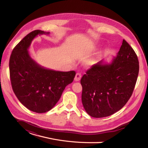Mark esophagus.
Instances as JSON below:
<instances>
[{
  "label": "esophagus",
  "mask_w": 148,
  "mask_h": 148,
  "mask_svg": "<svg viewBox=\"0 0 148 148\" xmlns=\"http://www.w3.org/2000/svg\"><path fill=\"white\" fill-rule=\"evenodd\" d=\"M82 78V74L80 73H77L75 75V80L76 82H78Z\"/></svg>",
  "instance_id": "1"
}]
</instances>
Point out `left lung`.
<instances>
[{"mask_svg": "<svg viewBox=\"0 0 148 148\" xmlns=\"http://www.w3.org/2000/svg\"><path fill=\"white\" fill-rule=\"evenodd\" d=\"M139 73L137 55L123 40L117 56L110 64L93 65L81 79L82 101L92 117H108L120 110L132 96Z\"/></svg>", "mask_w": 148, "mask_h": 148, "instance_id": "1", "label": "left lung"}]
</instances>
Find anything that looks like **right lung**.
Wrapping results in <instances>:
<instances>
[{
  "label": "right lung",
  "mask_w": 148,
  "mask_h": 148,
  "mask_svg": "<svg viewBox=\"0 0 148 148\" xmlns=\"http://www.w3.org/2000/svg\"><path fill=\"white\" fill-rule=\"evenodd\" d=\"M42 34L49 33L37 29L26 35L13 49L9 61L13 92L22 104L36 113L52 109L65 87L73 82L76 75L75 71L44 69L31 59L28 49L32 40Z\"/></svg>",
  "instance_id": "right-lung-1"
}]
</instances>
